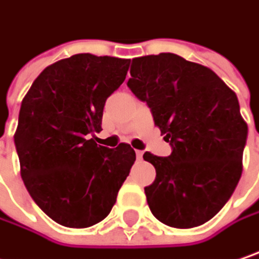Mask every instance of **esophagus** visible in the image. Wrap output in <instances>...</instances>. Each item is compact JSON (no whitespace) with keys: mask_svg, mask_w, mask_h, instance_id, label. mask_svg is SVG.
I'll list each match as a JSON object with an SVG mask.
<instances>
[{"mask_svg":"<svg viewBox=\"0 0 259 259\" xmlns=\"http://www.w3.org/2000/svg\"><path fill=\"white\" fill-rule=\"evenodd\" d=\"M142 155H144V152H142V151H136V158H138V160L139 161L142 160Z\"/></svg>","mask_w":259,"mask_h":259,"instance_id":"obj_1","label":"esophagus"}]
</instances>
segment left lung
Here are the masks:
<instances>
[{
	"mask_svg": "<svg viewBox=\"0 0 259 259\" xmlns=\"http://www.w3.org/2000/svg\"><path fill=\"white\" fill-rule=\"evenodd\" d=\"M127 86L171 145L168 157L144 154L157 171L145 188L151 212L176 229L211 220L242 176L248 124L236 94L211 69L171 53L133 58Z\"/></svg>",
	"mask_w": 259,
	"mask_h": 259,
	"instance_id": "obj_1",
	"label": "left lung"
}]
</instances>
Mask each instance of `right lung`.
<instances>
[{
    "label": "right lung",
    "instance_id": "obj_1",
    "mask_svg": "<svg viewBox=\"0 0 259 259\" xmlns=\"http://www.w3.org/2000/svg\"><path fill=\"white\" fill-rule=\"evenodd\" d=\"M129 64L76 54L48 66L23 98L14 135L20 175L36 205L64 227L104 220L136 160L129 144L111 149L90 138Z\"/></svg>",
    "mask_w": 259,
    "mask_h": 259
}]
</instances>
